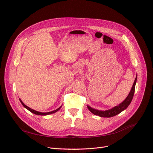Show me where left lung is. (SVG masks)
<instances>
[{
    "mask_svg": "<svg viewBox=\"0 0 153 153\" xmlns=\"http://www.w3.org/2000/svg\"><path fill=\"white\" fill-rule=\"evenodd\" d=\"M137 76L135 77L134 85H133V86H132V88L129 93L128 95L127 96V97L125 98V100L124 101L122 102L118 105L112 107L111 109H108L106 111L97 110L95 109H93V108L91 107L89 105H87L88 109H89V111L91 113H93V114L98 116L100 117H113L114 116H116L118 114H120V112L125 110L126 108L128 107L130 103H131V102L132 100V98H133V97H134V93H135V85L137 82Z\"/></svg>",
    "mask_w": 153,
    "mask_h": 153,
    "instance_id": "obj_1",
    "label": "left lung"
}]
</instances>
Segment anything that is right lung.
<instances>
[{"mask_svg": "<svg viewBox=\"0 0 153 153\" xmlns=\"http://www.w3.org/2000/svg\"><path fill=\"white\" fill-rule=\"evenodd\" d=\"M19 101H20V102L22 103V104L23 105V107H24L25 108H26V109H27V110H28L29 111H30L31 112L33 113V114H36V115H40V116H46V115H49V114H53V113H55L56 112H57L58 111L60 110V108H61V107H62V105H61L60 107L58 108L57 109H56V110H55V111H51V112H41L36 111H35V110H33V109H31V108L28 107V106H27L25 104V103L22 101V100H21V99H19Z\"/></svg>", "mask_w": 153, "mask_h": 153, "instance_id": "obj_1", "label": "right lung"}]
</instances>
